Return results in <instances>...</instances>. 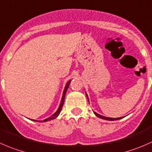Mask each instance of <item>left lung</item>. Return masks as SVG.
<instances>
[{
	"label": "left lung",
	"instance_id": "left-lung-1",
	"mask_svg": "<svg viewBox=\"0 0 152 152\" xmlns=\"http://www.w3.org/2000/svg\"><path fill=\"white\" fill-rule=\"evenodd\" d=\"M86 97H87V99H88V95H87V94H86ZM89 102V101H88ZM94 115H96V116L97 117H98V118H101V119H103V120H106V121H117V120H120V119H121V118H123V117L122 118H106V117H104V116H102V115H99V114H97V112H94Z\"/></svg>",
	"mask_w": 152,
	"mask_h": 152
}]
</instances>
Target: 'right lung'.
Masks as SVG:
<instances>
[{"mask_svg": "<svg viewBox=\"0 0 152 152\" xmlns=\"http://www.w3.org/2000/svg\"><path fill=\"white\" fill-rule=\"evenodd\" d=\"M70 83H71V80H70L69 81H68L66 83V85L65 88H64V92H63V96H62V98H61V103H60V106L59 107H58V110L56 111V112L55 113H54L53 115H52V116L50 117V118H46V119L43 120V121H35V120H31V121H39V122H46V121H52V120H54L55 119V118H57V117L59 115V114L61 113V109H62V107L63 106H64V100H65V96H66V91L67 89H68L69 86V84Z\"/></svg>", "mask_w": 152, "mask_h": 152, "instance_id": "1", "label": "right lung"}]
</instances>
